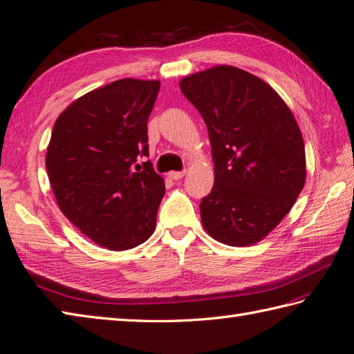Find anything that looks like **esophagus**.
I'll return each instance as SVG.
<instances>
[{
	"label": "esophagus",
	"mask_w": 354,
	"mask_h": 354,
	"mask_svg": "<svg viewBox=\"0 0 354 354\" xmlns=\"http://www.w3.org/2000/svg\"><path fill=\"white\" fill-rule=\"evenodd\" d=\"M184 175H185V170H183V171H170L169 173V176L171 179H175V181H178V179H181Z\"/></svg>",
	"instance_id": "1"
}]
</instances>
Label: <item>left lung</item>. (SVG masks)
<instances>
[{"instance_id":"left-lung-1","label":"left lung","mask_w":354,"mask_h":354,"mask_svg":"<svg viewBox=\"0 0 354 354\" xmlns=\"http://www.w3.org/2000/svg\"><path fill=\"white\" fill-rule=\"evenodd\" d=\"M179 87L212 144L214 184L199 204L203 225L223 244L252 245L281 223L306 184L299 126L267 82L238 67L193 73Z\"/></svg>"}]
</instances>
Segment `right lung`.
Returning <instances> with one entry per match:
<instances>
[{
    "mask_svg": "<svg viewBox=\"0 0 354 354\" xmlns=\"http://www.w3.org/2000/svg\"><path fill=\"white\" fill-rule=\"evenodd\" d=\"M159 81L118 80L73 101L55 121L46 169L59 210L95 244L122 252L156 227L164 179L150 161L147 121Z\"/></svg>",
    "mask_w": 354,
    "mask_h": 354,
    "instance_id": "right-lung-1",
    "label": "right lung"
}]
</instances>
